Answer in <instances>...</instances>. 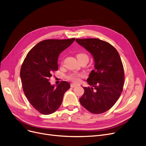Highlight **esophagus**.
I'll use <instances>...</instances> for the list:
<instances>
[{
    "label": "esophagus",
    "mask_w": 146,
    "mask_h": 146,
    "mask_svg": "<svg viewBox=\"0 0 146 146\" xmlns=\"http://www.w3.org/2000/svg\"><path fill=\"white\" fill-rule=\"evenodd\" d=\"M78 85L77 84H70V86L72 87V88H74V87H75V86H76Z\"/></svg>",
    "instance_id": "1"
}]
</instances>
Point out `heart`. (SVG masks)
Returning a JSON list of instances; mask_svg holds the SVG:
<instances>
[{"instance_id":"heart-1","label":"heart","mask_w":146,"mask_h":146,"mask_svg":"<svg viewBox=\"0 0 146 146\" xmlns=\"http://www.w3.org/2000/svg\"><path fill=\"white\" fill-rule=\"evenodd\" d=\"M77 58L79 61L83 60H89V56L85 53H79L77 55ZM84 76V74L81 73H70L67 75V79L73 82H78L79 78Z\"/></svg>"}]
</instances>
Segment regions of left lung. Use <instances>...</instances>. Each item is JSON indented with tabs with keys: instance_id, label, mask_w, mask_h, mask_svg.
I'll return each instance as SVG.
<instances>
[{
	"instance_id": "1",
	"label": "left lung",
	"mask_w": 146,
	"mask_h": 146,
	"mask_svg": "<svg viewBox=\"0 0 146 146\" xmlns=\"http://www.w3.org/2000/svg\"><path fill=\"white\" fill-rule=\"evenodd\" d=\"M93 56L95 70L87 82L91 87H83L84 94L79 99L81 105L94 114L109 110L123 91L124 69L117 50L109 43L96 38L76 39Z\"/></svg>"
}]
</instances>
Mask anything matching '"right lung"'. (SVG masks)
Wrapping results in <instances>:
<instances>
[{"instance_id": "right-lung-1", "label": "right lung", "mask_w": 146, "mask_h": 146, "mask_svg": "<svg viewBox=\"0 0 146 146\" xmlns=\"http://www.w3.org/2000/svg\"><path fill=\"white\" fill-rule=\"evenodd\" d=\"M68 39H47L38 43L25 58L20 70L25 96L34 108L42 115H50L60 107L70 84L61 81L56 87L49 79L58 70L60 54L74 41Z\"/></svg>"}]
</instances>
